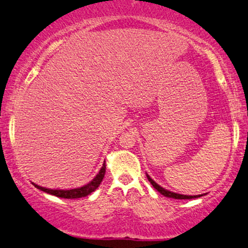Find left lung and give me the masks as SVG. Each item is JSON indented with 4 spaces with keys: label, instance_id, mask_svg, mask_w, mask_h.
I'll use <instances>...</instances> for the list:
<instances>
[{
    "label": "left lung",
    "instance_id": "8db88e82",
    "mask_svg": "<svg viewBox=\"0 0 248 248\" xmlns=\"http://www.w3.org/2000/svg\"><path fill=\"white\" fill-rule=\"evenodd\" d=\"M147 180L150 181V183L152 184L153 187L158 191V192H160L162 196L165 197H168V198H174V199H193V198H198V197L202 196V194H199V196H184V194H178V193H175V192H171V191H168L164 189V187H161L160 186H158V184L155 183V181L152 180L151 177L149 176V175H146Z\"/></svg>",
    "mask_w": 248,
    "mask_h": 248
}]
</instances>
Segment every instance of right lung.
Segmentation results:
<instances>
[{"label": "right lung", "instance_id": "right-lung-1", "mask_svg": "<svg viewBox=\"0 0 248 248\" xmlns=\"http://www.w3.org/2000/svg\"><path fill=\"white\" fill-rule=\"evenodd\" d=\"M105 168L106 166L105 164L103 165V167L99 170V173L96 175V177L93 178L92 182L87 184V186L78 187V189H72V190H51V189H46V187H42L40 186H35L37 189L43 191V192L50 193L52 196L59 197V198H64V199H77V198H82V197H86L88 194H90L92 192H93L97 187L99 186L101 182L103 181L105 175Z\"/></svg>", "mask_w": 248, "mask_h": 248}]
</instances>
